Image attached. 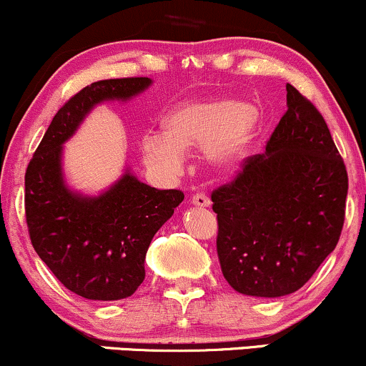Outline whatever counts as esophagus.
<instances>
[{
    "mask_svg": "<svg viewBox=\"0 0 366 366\" xmlns=\"http://www.w3.org/2000/svg\"><path fill=\"white\" fill-rule=\"evenodd\" d=\"M191 202L197 208H209L211 206V199L206 194H194L191 197Z\"/></svg>",
    "mask_w": 366,
    "mask_h": 366,
    "instance_id": "obj_1",
    "label": "esophagus"
}]
</instances>
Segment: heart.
I'll use <instances>...</instances> for the list:
<instances>
[{
  "instance_id": "obj_1",
  "label": "heart",
  "mask_w": 366,
  "mask_h": 366,
  "mask_svg": "<svg viewBox=\"0 0 366 366\" xmlns=\"http://www.w3.org/2000/svg\"><path fill=\"white\" fill-rule=\"evenodd\" d=\"M262 114L252 104L233 99L187 100L165 117V131L141 136L144 164L164 174H175L186 149L202 148V158L213 169L225 170L247 153Z\"/></svg>"
}]
</instances>
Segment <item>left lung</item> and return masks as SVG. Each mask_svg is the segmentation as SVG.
Masks as SVG:
<instances>
[{
	"instance_id": "1",
	"label": "left lung",
	"mask_w": 366,
	"mask_h": 366,
	"mask_svg": "<svg viewBox=\"0 0 366 366\" xmlns=\"http://www.w3.org/2000/svg\"><path fill=\"white\" fill-rule=\"evenodd\" d=\"M286 107L266 152L211 194L222 272L249 297L300 290L336 249L345 223L347 174L324 117L290 83Z\"/></svg>"
}]
</instances>
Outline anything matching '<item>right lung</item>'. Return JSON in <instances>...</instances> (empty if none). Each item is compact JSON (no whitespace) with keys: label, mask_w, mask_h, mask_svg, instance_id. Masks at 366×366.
Instances as JSON below:
<instances>
[{"label":"right lung","mask_w":366,"mask_h":366,"mask_svg":"<svg viewBox=\"0 0 366 366\" xmlns=\"http://www.w3.org/2000/svg\"><path fill=\"white\" fill-rule=\"evenodd\" d=\"M152 78L100 80L57 111L25 174V217L35 252L69 292L88 300L131 297L144 280L155 233L184 201L177 189L149 187L129 170L97 196L68 186L63 147L97 105L127 102Z\"/></svg>","instance_id":"obj_1"}]
</instances>
